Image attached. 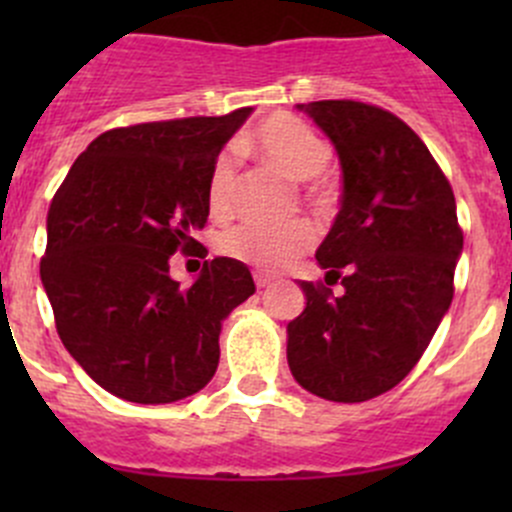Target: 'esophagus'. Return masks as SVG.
Segmentation results:
<instances>
[{"mask_svg":"<svg viewBox=\"0 0 512 512\" xmlns=\"http://www.w3.org/2000/svg\"><path fill=\"white\" fill-rule=\"evenodd\" d=\"M275 282V275H265V272H255V285L257 287H270Z\"/></svg>","mask_w":512,"mask_h":512,"instance_id":"esophagus-1","label":"esophagus"}]
</instances>
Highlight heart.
Returning <instances> with one entry per match:
<instances>
[{"label":"heart","mask_w":512,"mask_h":512,"mask_svg":"<svg viewBox=\"0 0 512 512\" xmlns=\"http://www.w3.org/2000/svg\"><path fill=\"white\" fill-rule=\"evenodd\" d=\"M237 148L277 165L294 180L317 178L327 168L329 156H332L327 141L309 123L297 116H289V113H272L270 118L257 123L250 133L237 141ZM235 188V158L230 153H223L215 158L208 178V205L215 218L230 215ZM314 240H317V232L302 220L287 225L247 220L218 237V250L230 260L245 262L257 270H282V267L292 265L302 252H307Z\"/></svg>","instance_id":"heart-1"}]
</instances>
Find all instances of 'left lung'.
I'll return each mask as SVG.
<instances>
[{"instance_id":"1","label":"left lung","mask_w":512,"mask_h":512,"mask_svg":"<svg viewBox=\"0 0 512 512\" xmlns=\"http://www.w3.org/2000/svg\"><path fill=\"white\" fill-rule=\"evenodd\" d=\"M334 143L342 208L317 250L344 294L299 282L307 307L287 324L302 389L359 404L416 366L453 299L463 252L456 198L426 143L394 113L361 101L299 103Z\"/></svg>"}]
</instances>
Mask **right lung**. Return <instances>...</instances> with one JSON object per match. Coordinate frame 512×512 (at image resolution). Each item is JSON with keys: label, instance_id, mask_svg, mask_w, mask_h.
I'll use <instances>...</instances> for the list:
<instances>
[{"label": "right lung", "instance_id": "right-lung-1", "mask_svg": "<svg viewBox=\"0 0 512 512\" xmlns=\"http://www.w3.org/2000/svg\"><path fill=\"white\" fill-rule=\"evenodd\" d=\"M252 108L227 116L113 128L89 143L46 215L41 285L66 352L101 389L133 404H173L213 379L227 314L255 292L230 257L205 260L180 287L170 257L208 255L215 158Z\"/></svg>", "mask_w": 512, "mask_h": 512}]
</instances>
